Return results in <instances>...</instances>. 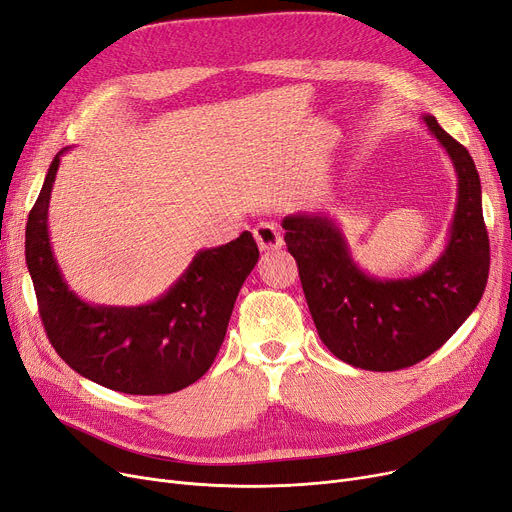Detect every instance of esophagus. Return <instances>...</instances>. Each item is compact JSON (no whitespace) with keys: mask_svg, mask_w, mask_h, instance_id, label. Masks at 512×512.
<instances>
[{"mask_svg":"<svg viewBox=\"0 0 512 512\" xmlns=\"http://www.w3.org/2000/svg\"><path fill=\"white\" fill-rule=\"evenodd\" d=\"M255 240L259 244L261 251H276L282 247V234H280V228L276 224H270V221H263V224H259L255 230Z\"/></svg>","mask_w":512,"mask_h":512,"instance_id":"obj_1","label":"esophagus"}]
</instances>
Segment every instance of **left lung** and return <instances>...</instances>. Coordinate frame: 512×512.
I'll use <instances>...</instances> for the list:
<instances>
[{
	"mask_svg": "<svg viewBox=\"0 0 512 512\" xmlns=\"http://www.w3.org/2000/svg\"><path fill=\"white\" fill-rule=\"evenodd\" d=\"M422 123L448 152L458 177L448 244L429 270L410 278H374L353 261L330 215L295 213L282 219L284 242L299 265L322 343L362 370L391 372L429 358L473 314L490 274L477 167L435 117L422 115Z\"/></svg>",
	"mask_w": 512,
	"mask_h": 512,
	"instance_id": "obj_1",
	"label": "left lung"
}]
</instances>
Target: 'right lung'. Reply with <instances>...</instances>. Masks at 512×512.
Returning a JSON list of instances; mask_svg holds the SVG:
<instances>
[{
  "instance_id": "add662e5",
  "label": "right lung",
  "mask_w": 512,
  "mask_h": 512,
  "mask_svg": "<svg viewBox=\"0 0 512 512\" xmlns=\"http://www.w3.org/2000/svg\"><path fill=\"white\" fill-rule=\"evenodd\" d=\"M62 148L29 213L25 255L39 316L60 358L106 389L175 393L211 368L224 343L242 282L259 259L251 232L201 249L169 291L146 305L87 303L62 278L48 232V207Z\"/></svg>"
}]
</instances>
